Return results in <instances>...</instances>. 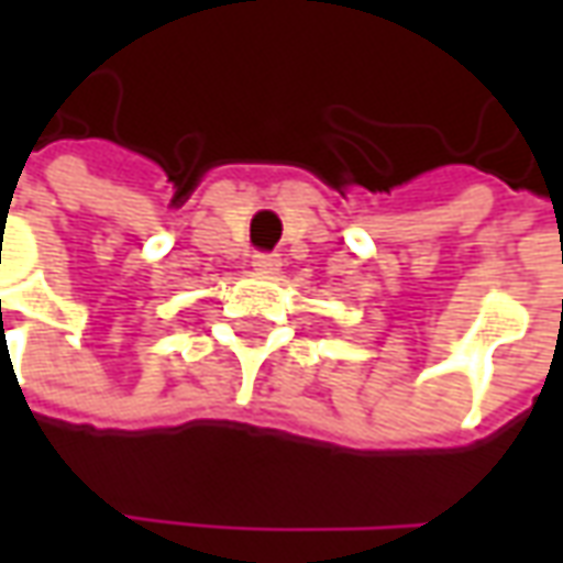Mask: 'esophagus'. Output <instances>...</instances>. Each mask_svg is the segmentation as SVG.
<instances>
[{"instance_id":"obj_1","label":"esophagus","mask_w":563,"mask_h":563,"mask_svg":"<svg viewBox=\"0 0 563 563\" xmlns=\"http://www.w3.org/2000/svg\"><path fill=\"white\" fill-rule=\"evenodd\" d=\"M253 268H256L258 274H277V271H280V256H277V253H256V256H253Z\"/></svg>"}]
</instances>
